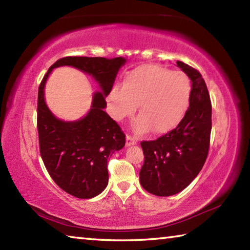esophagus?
I'll list each match as a JSON object with an SVG mask.
<instances>
[{
  "instance_id": "1",
  "label": "esophagus",
  "mask_w": 250,
  "mask_h": 250,
  "mask_svg": "<svg viewBox=\"0 0 250 250\" xmlns=\"http://www.w3.org/2000/svg\"><path fill=\"white\" fill-rule=\"evenodd\" d=\"M133 145H137V139L132 135L130 134H126V138H125V146H133Z\"/></svg>"
}]
</instances>
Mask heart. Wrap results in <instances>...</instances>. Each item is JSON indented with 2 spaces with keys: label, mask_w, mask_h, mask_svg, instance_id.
Listing matches in <instances>:
<instances>
[{
  "label": "heart",
  "mask_w": 250,
  "mask_h": 250,
  "mask_svg": "<svg viewBox=\"0 0 250 250\" xmlns=\"http://www.w3.org/2000/svg\"><path fill=\"white\" fill-rule=\"evenodd\" d=\"M192 86L188 76L158 65H142L125 76L122 87L109 92L113 117H131L139 104V133H167L180 124L188 111Z\"/></svg>",
  "instance_id": "heart-1"
}]
</instances>
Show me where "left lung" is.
Returning a JSON list of instances; mask_svg holds the SVG:
<instances>
[{
	"label": "left lung",
	"instance_id": "8db88e82",
	"mask_svg": "<svg viewBox=\"0 0 250 250\" xmlns=\"http://www.w3.org/2000/svg\"><path fill=\"white\" fill-rule=\"evenodd\" d=\"M192 80L189 108L175 129L152 141H142L145 162L140 170L142 188L156 196L179 193L202 170L209 150L211 103L197 69L176 62Z\"/></svg>",
	"mask_w": 250,
	"mask_h": 250
}]
</instances>
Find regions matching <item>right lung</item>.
<instances>
[{
    "mask_svg": "<svg viewBox=\"0 0 250 250\" xmlns=\"http://www.w3.org/2000/svg\"><path fill=\"white\" fill-rule=\"evenodd\" d=\"M125 62L122 57H62L49 67L39 87L37 131L40 152L46 170L59 188L78 198H91L108 184V160L125 145L120 125L104 111L105 97ZM73 65L91 74L100 83L88 115L78 122L65 123L49 111L43 99L45 79L53 68Z\"/></svg>",
    "mask_w": 250,
    "mask_h": 250,
    "instance_id": "1",
    "label": "right lung"
}]
</instances>
